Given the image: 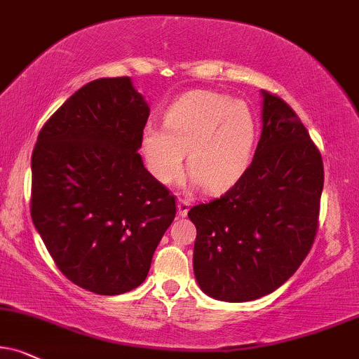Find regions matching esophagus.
<instances>
[{"label":"esophagus","mask_w":359,"mask_h":359,"mask_svg":"<svg viewBox=\"0 0 359 359\" xmlns=\"http://www.w3.org/2000/svg\"><path fill=\"white\" fill-rule=\"evenodd\" d=\"M189 211V201L187 200V198H180L178 201V215L180 216H187Z\"/></svg>","instance_id":"obj_1"}]
</instances>
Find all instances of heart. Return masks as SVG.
Here are the masks:
<instances>
[{"label": "heart", "instance_id": "b5f03b06", "mask_svg": "<svg viewBox=\"0 0 359 359\" xmlns=\"http://www.w3.org/2000/svg\"><path fill=\"white\" fill-rule=\"evenodd\" d=\"M256 116L243 101L216 91H189L168 106L163 128L146 125L141 151L151 175L170 184L188 170L208 193H223L240 181L253 158Z\"/></svg>", "mask_w": 359, "mask_h": 359}]
</instances>
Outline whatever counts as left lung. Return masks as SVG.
<instances>
[{"mask_svg": "<svg viewBox=\"0 0 359 359\" xmlns=\"http://www.w3.org/2000/svg\"><path fill=\"white\" fill-rule=\"evenodd\" d=\"M323 183L321 153L302 119L263 91V131L251 165L223 196L188 211L201 290L243 303L293 276L315 243Z\"/></svg>", "mask_w": 359, "mask_h": 359, "instance_id": "left-lung-1", "label": "left lung"}]
</instances>
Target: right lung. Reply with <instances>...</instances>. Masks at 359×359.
I'll use <instances>...</instances> for the list:
<instances>
[{
	"mask_svg": "<svg viewBox=\"0 0 359 359\" xmlns=\"http://www.w3.org/2000/svg\"><path fill=\"white\" fill-rule=\"evenodd\" d=\"M149 116L128 76L100 78L44 123L31 156V218L60 271L113 296L148 276L175 194L138 149Z\"/></svg>",
	"mask_w": 359,
	"mask_h": 359,
	"instance_id": "add662e5",
	"label": "right lung"
}]
</instances>
